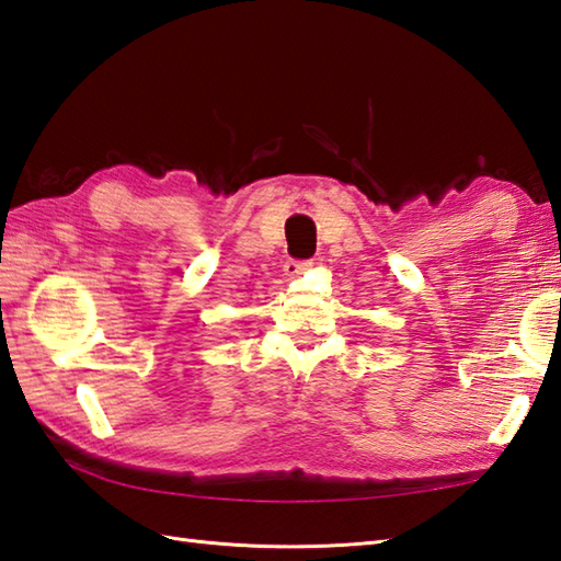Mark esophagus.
Segmentation results:
<instances>
[{"label": "esophagus", "instance_id": "34e87169", "mask_svg": "<svg viewBox=\"0 0 561 561\" xmlns=\"http://www.w3.org/2000/svg\"><path fill=\"white\" fill-rule=\"evenodd\" d=\"M311 265L313 262H308V260H287L284 272H287V277H299V274H304Z\"/></svg>", "mask_w": 561, "mask_h": 561}]
</instances>
